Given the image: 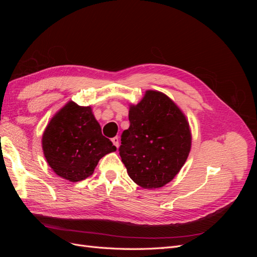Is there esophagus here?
<instances>
[{"label":"esophagus","instance_id":"esophagus-1","mask_svg":"<svg viewBox=\"0 0 257 257\" xmlns=\"http://www.w3.org/2000/svg\"><path fill=\"white\" fill-rule=\"evenodd\" d=\"M111 142H112V144H113L116 148L119 147V137H118V136H115V137L111 138Z\"/></svg>","mask_w":257,"mask_h":257}]
</instances>
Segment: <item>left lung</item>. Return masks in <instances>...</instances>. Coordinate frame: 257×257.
<instances>
[{
    "label": "left lung",
    "mask_w": 257,
    "mask_h": 257,
    "mask_svg": "<svg viewBox=\"0 0 257 257\" xmlns=\"http://www.w3.org/2000/svg\"><path fill=\"white\" fill-rule=\"evenodd\" d=\"M128 120L119 148L127 174L144 189L162 188L180 172L189 157V122L172 99L153 90L130 106Z\"/></svg>",
    "instance_id": "left-lung-1"
}]
</instances>
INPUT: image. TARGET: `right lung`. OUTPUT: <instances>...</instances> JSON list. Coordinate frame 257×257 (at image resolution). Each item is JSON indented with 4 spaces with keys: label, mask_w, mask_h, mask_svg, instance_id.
<instances>
[{
    "label": "right lung",
    "mask_w": 257,
    "mask_h": 257,
    "mask_svg": "<svg viewBox=\"0 0 257 257\" xmlns=\"http://www.w3.org/2000/svg\"><path fill=\"white\" fill-rule=\"evenodd\" d=\"M43 151L52 170L61 178L77 182L90 177L104 155L116 148L103 136L90 106L68 102L46 127Z\"/></svg>",
    "instance_id": "add662e5"
}]
</instances>
